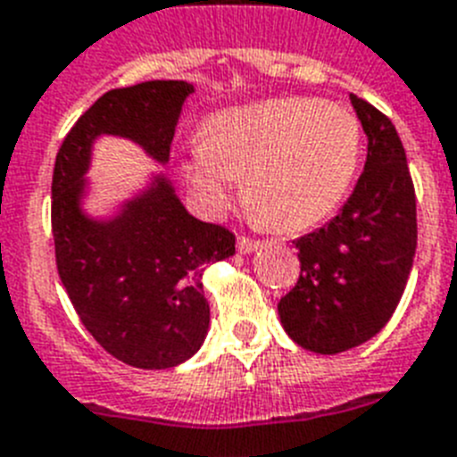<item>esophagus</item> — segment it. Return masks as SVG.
I'll return each instance as SVG.
<instances>
[{
  "instance_id": "34e87169",
  "label": "esophagus",
  "mask_w": 457,
  "mask_h": 457,
  "mask_svg": "<svg viewBox=\"0 0 457 457\" xmlns=\"http://www.w3.org/2000/svg\"><path fill=\"white\" fill-rule=\"evenodd\" d=\"M237 248H239L241 253H253V251H258V248H260V241L251 239V237L239 235V237H237Z\"/></svg>"
}]
</instances>
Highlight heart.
Segmentation results:
<instances>
[{"label":"heart","instance_id":"heart-1","mask_svg":"<svg viewBox=\"0 0 457 457\" xmlns=\"http://www.w3.org/2000/svg\"><path fill=\"white\" fill-rule=\"evenodd\" d=\"M365 151L360 118L316 97H276L209 118L204 141L181 170L199 202L218 213L237 183L253 213L283 232L313 228L351 193Z\"/></svg>","mask_w":457,"mask_h":457}]
</instances>
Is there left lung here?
Listing matches in <instances>:
<instances>
[{"instance_id": "8db88e82", "label": "left lung", "mask_w": 457, "mask_h": 457, "mask_svg": "<svg viewBox=\"0 0 457 457\" xmlns=\"http://www.w3.org/2000/svg\"><path fill=\"white\" fill-rule=\"evenodd\" d=\"M351 102L367 134L365 171L328 225L295 241L300 278L278 302L290 339L320 355L381 332L416 255V190L400 134L377 106L355 95Z\"/></svg>"}]
</instances>
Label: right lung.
Segmentation results:
<instances>
[{
  "label": "right lung",
  "instance_id": "1",
  "mask_svg": "<svg viewBox=\"0 0 457 457\" xmlns=\"http://www.w3.org/2000/svg\"><path fill=\"white\" fill-rule=\"evenodd\" d=\"M190 92L186 80L109 90L69 129L53 170L51 225L60 281L99 346L139 370H170L202 346L209 304L199 278L206 262L235 253V235L190 216L162 176L125 204L120 216L92 220L80 211L83 174L99 134L128 137L157 162H167Z\"/></svg>",
  "mask_w": 457,
  "mask_h": 457
}]
</instances>
